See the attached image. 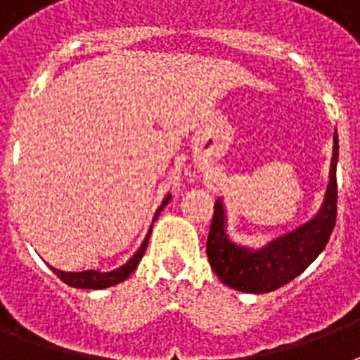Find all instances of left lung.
<instances>
[{"instance_id":"1","label":"left lung","mask_w":360,"mask_h":360,"mask_svg":"<svg viewBox=\"0 0 360 360\" xmlns=\"http://www.w3.org/2000/svg\"><path fill=\"white\" fill-rule=\"evenodd\" d=\"M333 141L329 185L318 213L299 228L269 240L259 248L237 245L230 239L224 202L222 198L217 200L207 237V257L222 284L243 293H269L299 276L323 252L336 224V130Z\"/></svg>"}]
</instances>
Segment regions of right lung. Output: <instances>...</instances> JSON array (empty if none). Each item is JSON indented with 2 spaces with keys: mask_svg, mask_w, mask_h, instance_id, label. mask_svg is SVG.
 Returning a JSON list of instances; mask_svg holds the SVG:
<instances>
[{
  "mask_svg": "<svg viewBox=\"0 0 360 360\" xmlns=\"http://www.w3.org/2000/svg\"><path fill=\"white\" fill-rule=\"evenodd\" d=\"M169 200H172V194H168V196L164 198L162 203H160V207L157 209V213H155V217H153V222L157 220L160 211L168 205ZM151 230H153V226L149 228V231H147L146 239H143L140 248L134 252V256L130 257L129 262L124 263V265L114 269V271L101 273V271L91 269V271H80V273H67V271H59V269L56 267H50V269H52L53 273L58 274L59 278L63 280L65 284L72 285V288H80V290H104V288H110V285L120 284V282L129 278L130 274L134 273V269L138 267V263H140L141 256H143V252H146L147 248V243H149V237H151Z\"/></svg>",
  "mask_w": 360,
  "mask_h": 360,
  "instance_id": "add662e5",
  "label": "right lung"
}]
</instances>
